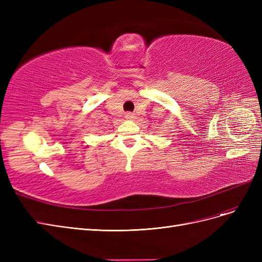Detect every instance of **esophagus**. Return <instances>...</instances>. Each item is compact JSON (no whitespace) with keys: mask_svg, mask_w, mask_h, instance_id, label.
Returning <instances> with one entry per match:
<instances>
[{"mask_svg":"<svg viewBox=\"0 0 262 262\" xmlns=\"http://www.w3.org/2000/svg\"><path fill=\"white\" fill-rule=\"evenodd\" d=\"M124 118L128 119V120H131V119L134 118V114H132V113H126L125 116H124Z\"/></svg>","mask_w":262,"mask_h":262,"instance_id":"esophagus-1","label":"esophagus"}]
</instances>
